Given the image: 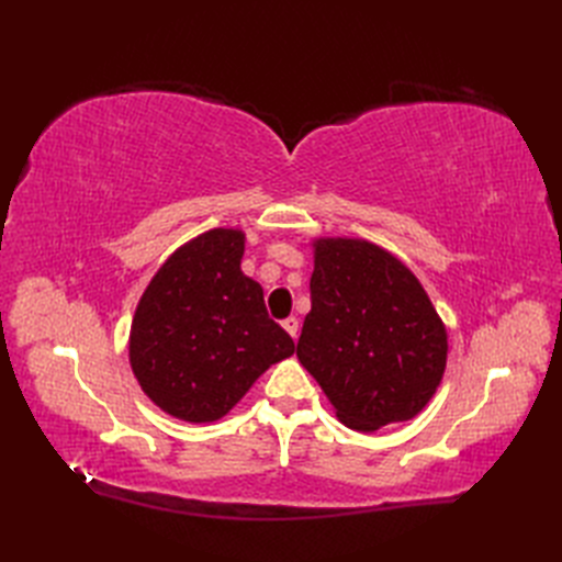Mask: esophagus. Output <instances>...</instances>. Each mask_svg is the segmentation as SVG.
<instances>
[{
    "label": "esophagus",
    "mask_w": 562,
    "mask_h": 562,
    "mask_svg": "<svg viewBox=\"0 0 562 562\" xmlns=\"http://www.w3.org/2000/svg\"><path fill=\"white\" fill-rule=\"evenodd\" d=\"M283 328H285V333L291 335V337H297V328H300V321L295 318V316H288L285 321H283Z\"/></svg>",
    "instance_id": "obj_1"
}]
</instances>
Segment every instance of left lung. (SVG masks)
<instances>
[{
	"label": "left lung",
	"instance_id": "8db88e82",
	"mask_svg": "<svg viewBox=\"0 0 562 562\" xmlns=\"http://www.w3.org/2000/svg\"><path fill=\"white\" fill-rule=\"evenodd\" d=\"M297 359L339 422L375 431L415 417L446 370L448 335L413 271L375 244L316 241Z\"/></svg>",
	"mask_w": 562,
	"mask_h": 562
}]
</instances>
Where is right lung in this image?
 <instances>
[{"label":"right lung","mask_w":562,"mask_h":562,"mask_svg":"<svg viewBox=\"0 0 562 562\" xmlns=\"http://www.w3.org/2000/svg\"><path fill=\"white\" fill-rule=\"evenodd\" d=\"M244 234L211 229L178 248L140 297L131 368L164 413L215 422L250 384L295 351L267 314L260 283L244 277Z\"/></svg>","instance_id":"1"}]
</instances>
